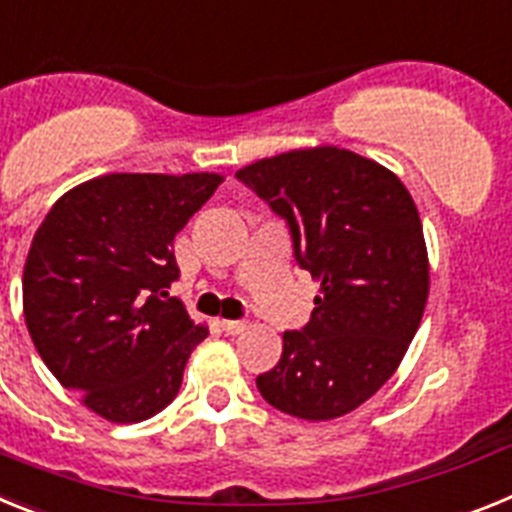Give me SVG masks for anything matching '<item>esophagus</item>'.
I'll return each instance as SVG.
<instances>
[{"instance_id": "1", "label": "esophagus", "mask_w": 512, "mask_h": 512, "mask_svg": "<svg viewBox=\"0 0 512 512\" xmlns=\"http://www.w3.org/2000/svg\"><path fill=\"white\" fill-rule=\"evenodd\" d=\"M221 327H224L226 335H239V332L247 330V322H242V319H224Z\"/></svg>"}]
</instances>
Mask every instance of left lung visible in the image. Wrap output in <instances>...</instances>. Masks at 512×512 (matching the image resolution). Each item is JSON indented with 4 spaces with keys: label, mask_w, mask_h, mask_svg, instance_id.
Instances as JSON below:
<instances>
[{
    "label": "left lung",
    "mask_w": 512,
    "mask_h": 512,
    "mask_svg": "<svg viewBox=\"0 0 512 512\" xmlns=\"http://www.w3.org/2000/svg\"><path fill=\"white\" fill-rule=\"evenodd\" d=\"M237 180L286 221L299 268L322 286L257 389L301 420L348 415L391 379L420 327L430 273L415 201L394 172L337 146L260 159Z\"/></svg>",
    "instance_id": "left-lung-1"
}]
</instances>
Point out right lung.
<instances>
[{
  "mask_svg": "<svg viewBox=\"0 0 512 512\" xmlns=\"http://www.w3.org/2000/svg\"><path fill=\"white\" fill-rule=\"evenodd\" d=\"M221 175H102L53 203L22 273L25 324L61 386L110 422H141L177 397L206 340L167 288L175 234Z\"/></svg>",
  "mask_w": 512,
  "mask_h": 512,
  "instance_id": "right-lung-1",
  "label": "right lung"
}]
</instances>
